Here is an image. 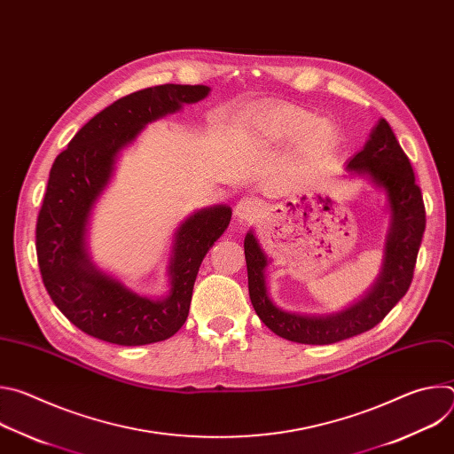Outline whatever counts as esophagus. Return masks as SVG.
Wrapping results in <instances>:
<instances>
[{
	"mask_svg": "<svg viewBox=\"0 0 454 454\" xmlns=\"http://www.w3.org/2000/svg\"><path fill=\"white\" fill-rule=\"evenodd\" d=\"M258 214H261V203L253 198H242L235 207V215L246 223L254 221Z\"/></svg>",
	"mask_w": 454,
	"mask_h": 454,
	"instance_id": "34e87169",
	"label": "esophagus"
}]
</instances>
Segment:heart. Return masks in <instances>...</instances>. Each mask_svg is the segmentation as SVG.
I'll use <instances>...</instances> for the list:
<instances>
[{"label":"heart","mask_w":454,"mask_h":454,"mask_svg":"<svg viewBox=\"0 0 454 454\" xmlns=\"http://www.w3.org/2000/svg\"><path fill=\"white\" fill-rule=\"evenodd\" d=\"M258 131L273 142H289L303 135L305 145L314 151L331 147L336 138L327 120H316L314 113L289 104L266 109L258 118Z\"/></svg>","instance_id":"obj_1"}]
</instances>
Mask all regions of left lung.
<instances>
[{"instance_id": "8db88e82", "label": "left lung", "mask_w": 454, "mask_h": 454, "mask_svg": "<svg viewBox=\"0 0 454 454\" xmlns=\"http://www.w3.org/2000/svg\"><path fill=\"white\" fill-rule=\"evenodd\" d=\"M348 168L368 172L387 193L392 208V230L386 242L384 270L375 287L354 307L329 317H309L286 312L273 305L266 293V254L253 233L244 239L247 287L254 312L277 336L303 345H331L373 329L408 293L417 254L426 230V208L411 163L399 145L390 123L379 120L364 149Z\"/></svg>"}]
</instances>
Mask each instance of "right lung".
<instances>
[{
    "label": "right lung",
    "instance_id": "add662e5",
    "mask_svg": "<svg viewBox=\"0 0 454 454\" xmlns=\"http://www.w3.org/2000/svg\"><path fill=\"white\" fill-rule=\"evenodd\" d=\"M208 91V86L161 84L121 97L95 114L51 165L35 226L37 264L53 303L88 336L123 347L147 345L174 336L188 317L203 258L230 224L228 207L198 212L181 224L170 264L172 293L163 301L144 298L97 271L88 261L84 231L118 151L147 121L198 102Z\"/></svg>",
    "mask_w": 454,
    "mask_h": 454
}]
</instances>
